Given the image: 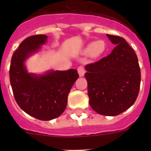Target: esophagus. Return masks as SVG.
I'll return each instance as SVG.
<instances>
[{"label": "esophagus", "mask_w": 151, "mask_h": 151, "mask_svg": "<svg viewBox=\"0 0 151 151\" xmlns=\"http://www.w3.org/2000/svg\"><path fill=\"white\" fill-rule=\"evenodd\" d=\"M77 69H78V74H79V76H83L85 73V69L84 66H79Z\"/></svg>", "instance_id": "esophagus-1"}]
</instances>
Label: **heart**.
Masks as SVG:
<instances>
[{
  "mask_svg": "<svg viewBox=\"0 0 151 151\" xmlns=\"http://www.w3.org/2000/svg\"><path fill=\"white\" fill-rule=\"evenodd\" d=\"M106 48V45L104 41L99 40L94 43L89 44L85 48V53H89V55L93 58L101 57L102 54H104Z\"/></svg>",
  "mask_w": 151,
  "mask_h": 151,
  "instance_id": "obj_1",
  "label": "heart"
}]
</instances>
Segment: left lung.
<instances>
[{
  "label": "left lung",
  "mask_w": 151,
  "mask_h": 151,
  "mask_svg": "<svg viewBox=\"0 0 151 151\" xmlns=\"http://www.w3.org/2000/svg\"><path fill=\"white\" fill-rule=\"evenodd\" d=\"M115 48L110 55L87 64L89 104L101 115L114 116L134 104L141 84L138 57L122 37L106 35Z\"/></svg>",
  "instance_id": "8db88e82"
}]
</instances>
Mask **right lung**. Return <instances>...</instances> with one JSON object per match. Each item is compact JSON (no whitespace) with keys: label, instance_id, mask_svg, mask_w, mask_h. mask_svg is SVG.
Instances as JSON below:
<instances>
[{"label":"right lung","instance_id":"add662e5","mask_svg":"<svg viewBox=\"0 0 151 151\" xmlns=\"http://www.w3.org/2000/svg\"><path fill=\"white\" fill-rule=\"evenodd\" d=\"M45 35L30 36L13 53L10 81L17 104L29 115L47 121L60 116L67 105L69 92L78 78L76 69L51 71L43 76L31 74L24 66L26 59L45 43Z\"/></svg>","mask_w":151,"mask_h":151}]
</instances>
